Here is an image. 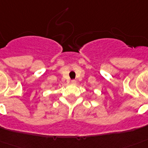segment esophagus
I'll return each instance as SVG.
<instances>
[{
	"instance_id": "obj_1",
	"label": "esophagus",
	"mask_w": 148,
	"mask_h": 148,
	"mask_svg": "<svg viewBox=\"0 0 148 148\" xmlns=\"http://www.w3.org/2000/svg\"><path fill=\"white\" fill-rule=\"evenodd\" d=\"M71 84H72V85L76 84V82H75V80H72V81H71Z\"/></svg>"
}]
</instances>
